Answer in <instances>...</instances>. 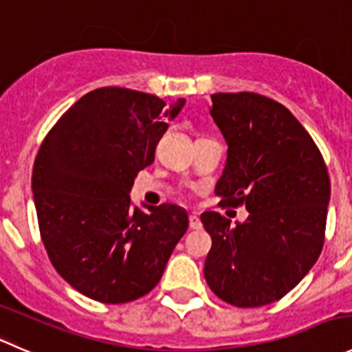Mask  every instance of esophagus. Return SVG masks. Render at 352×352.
Segmentation results:
<instances>
[{
  "instance_id": "esophagus-1",
  "label": "esophagus",
  "mask_w": 352,
  "mask_h": 352,
  "mask_svg": "<svg viewBox=\"0 0 352 352\" xmlns=\"http://www.w3.org/2000/svg\"><path fill=\"white\" fill-rule=\"evenodd\" d=\"M190 228H191V229H200V228H201L200 217H198L197 214H191V215H190Z\"/></svg>"
}]
</instances>
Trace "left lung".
I'll return each instance as SVG.
<instances>
[{
    "label": "left lung",
    "mask_w": 352,
    "mask_h": 352,
    "mask_svg": "<svg viewBox=\"0 0 352 352\" xmlns=\"http://www.w3.org/2000/svg\"><path fill=\"white\" fill-rule=\"evenodd\" d=\"M210 116L228 144L215 184L221 204L250 212L231 224L204 212L212 238L208 287L229 305H270L309 272L320 256L330 201L322 154L287 107L253 92L212 94Z\"/></svg>",
    "instance_id": "left-lung-1"
}]
</instances>
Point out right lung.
Masks as SVG:
<instances>
[{
  "mask_svg": "<svg viewBox=\"0 0 352 352\" xmlns=\"http://www.w3.org/2000/svg\"><path fill=\"white\" fill-rule=\"evenodd\" d=\"M184 106L102 87L76 100L39 148L32 173L41 238L59 276L78 293L118 305L151 293L188 229L173 204L131 207L137 173L154 162Z\"/></svg>",
  "mask_w": 352,
  "mask_h": 352,
  "instance_id": "obj_1",
  "label": "right lung"
}]
</instances>
